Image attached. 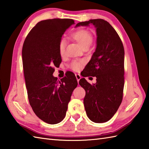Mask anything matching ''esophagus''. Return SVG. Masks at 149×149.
Instances as JSON below:
<instances>
[{
    "label": "esophagus",
    "instance_id": "obj_1",
    "mask_svg": "<svg viewBox=\"0 0 149 149\" xmlns=\"http://www.w3.org/2000/svg\"><path fill=\"white\" fill-rule=\"evenodd\" d=\"M75 76H76V78H77V79L78 82H79V79H80L81 78V76L79 75V74H75Z\"/></svg>",
    "mask_w": 149,
    "mask_h": 149
}]
</instances>
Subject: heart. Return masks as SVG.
I'll return each mask as SVG.
<instances>
[{"label": "heart", "instance_id": "heart-1", "mask_svg": "<svg viewBox=\"0 0 149 149\" xmlns=\"http://www.w3.org/2000/svg\"><path fill=\"white\" fill-rule=\"evenodd\" d=\"M71 37L76 42H77L83 49L85 47H89L93 41V35L92 33L84 28L78 29L74 31L71 35ZM65 46H66V43L64 40H62L59 43V52L61 56H63L64 54ZM83 63L84 62L82 60L74 61L71 64V68L74 71L79 70Z\"/></svg>", "mask_w": 149, "mask_h": 149}]
</instances>
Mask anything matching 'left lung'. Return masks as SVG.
<instances>
[{
    "instance_id": "8db88e82",
    "label": "left lung",
    "mask_w": 149,
    "mask_h": 149,
    "mask_svg": "<svg viewBox=\"0 0 149 149\" xmlns=\"http://www.w3.org/2000/svg\"><path fill=\"white\" fill-rule=\"evenodd\" d=\"M93 24L96 28V49L85 70L97 78L91 85L85 78L79 84L85 90L83 99L87 116L97 123L108 121L115 114L123 99L125 84V50L118 34L107 21L90 19L75 28Z\"/></svg>"
}]
</instances>
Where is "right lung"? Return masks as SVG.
<instances>
[{
    "instance_id": "obj_1",
    "label": "right lung",
    "mask_w": 149,
    "mask_h": 149,
    "mask_svg": "<svg viewBox=\"0 0 149 149\" xmlns=\"http://www.w3.org/2000/svg\"><path fill=\"white\" fill-rule=\"evenodd\" d=\"M74 24L71 19L40 21L29 33L23 43L22 58L29 102L35 114L50 125L63 120L72 91L77 86L70 73L57 81L54 67L61 63L59 45L63 35Z\"/></svg>"
}]
</instances>
